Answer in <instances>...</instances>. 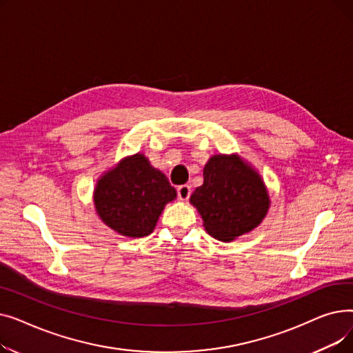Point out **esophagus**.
Listing matches in <instances>:
<instances>
[{"label": "esophagus", "instance_id": "esophagus-1", "mask_svg": "<svg viewBox=\"0 0 353 353\" xmlns=\"http://www.w3.org/2000/svg\"><path fill=\"white\" fill-rule=\"evenodd\" d=\"M190 193H192V189H190L189 184H183V186H179V188H177V196H179V199L183 200V201L189 200Z\"/></svg>", "mask_w": 353, "mask_h": 353}]
</instances>
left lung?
<instances>
[{"label": "left lung", "instance_id": "8db88e82", "mask_svg": "<svg viewBox=\"0 0 353 353\" xmlns=\"http://www.w3.org/2000/svg\"><path fill=\"white\" fill-rule=\"evenodd\" d=\"M206 232L221 242H233L262 223L270 208L263 177L233 154H213L203 169V184L190 196Z\"/></svg>", "mask_w": 353, "mask_h": 353}]
</instances>
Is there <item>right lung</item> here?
I'll return each instance as SVG.
<instances>
[{
	"label": "right lung",
	"mask_w": 353,
	"mask_h": 353,
	"mask_svg": "<svg viewBox=\"0 0 353 353\" xmlns=\"http://www.w3.org/2000/svg\"><path fill=\"white\" fill-rule=\"evenodd\" d=\"M177 197L165 174L144 153L123 157L104 172L92 192L97 216L124 237L150 234L167 203Z\"/></svg>",
	"instance_id": "right-lung-1"
}]
</instances>
